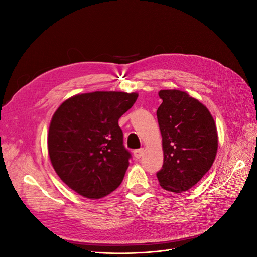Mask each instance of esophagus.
Here are the masks:
<instances>
[{
	"mask_svg": "<svg viewBox=\"0 0 257 257\" xmlns=\"http://www.w3.org/2000/svg\"><path fill=\"white\" fill-rule=\"evenodd\" d=\"M143 154H144V149H137L134 151V157L137 160L141 159L143 157Z\"/></svg>",
	"mask_w": 257,
	"mask_h": 257,
	"instance_id": "34e87169",
	"label": "esophagus"
}]
</instances>
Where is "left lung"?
<instances>
[{
    "instance_id": "8db88e82",
    "label": "left lung",
    "mask_w": 257,
    "mask_h": 257,
    "mask_svg": "<svg viewBox=\"0 0 257 257\" xmlns=\"http://www.w3.org/2000/svg\"><path fill=\"white\" fill-rule=\"evenodd\" d=\"M157 115L164 163L157 174L163 189L190 190L211 168L217 151L213 116L198 99L180 90H161Z\"/></svg>"
}]
</instances>
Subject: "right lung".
Masks as SVG:
<instances>
[{
    "mask_svg": "<svg viewBox=\"0 0 257 257\" xmlns=\"http://www.w3.org/2000/svg\"><path fill=\"white\" fill-rule=\"evenodd\" d=\"M137 93L77 94L54 112L48 132L51 164L68 188L90 199L107 196L121 184L131 153L123 146L120 116Z\"/></svg>",
    "mask_w": 257,
    "mask_h": 257,
    "instance_id": "1",
    "label": "right lung"
}]
</instances>
